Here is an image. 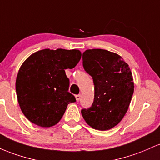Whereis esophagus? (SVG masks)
Listing matches in <instances>:
<instances>
[{
    "instance_id": "34e87169",
    "label": "esophagus",
    "mask_w": 160,
    "mask_h": 160,
    "mask_svg": "<svg viewBox=\"0 0 160 160\" xmlns=\"http://www.w3.org/2000/svg\"><path fill=\"white\" fill-rule=\"evenodd\" d=\"M81 98V95L80 94H76L75 95V99H76L77 101H78V100H80Z\"/></svg>"
}]
</instances>
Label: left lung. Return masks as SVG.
I'll return each instance as SVG.
<instances>
[{"label":"left lung","instance_id":"8db88e82","mask_svg":"<svg viewBox=\"0 0 160 160\" xmlns=\"http://www.w3.org/2000/svg\"><path fill=\"white\" fill-rule=\"evenodd\" d=\"M82 65L93 78L94 98L91 107L81 112L93 128L109 130L119 123L128 109L134 93L132 72L119 55L103 49L85 51Z\"/></svg>","mask_w":160,"mask_h":160}]
</instances>
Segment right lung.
<instances>
[{
	"label": "right lung",
	"mask_w": 160,
	"mask_h": 160,
	"mask_svg": "<svg viewBox=\"0 0 160 160\" xmlns=\"http://www.w3.org/2000/svg\"><path fill=\"white\" fill-rule=\"evenodd\" d=\"M78 50L44 49L33 53L21 66L16 91L21 110L35 125H56L69 103L76 101L68 91L69 80L65 69L79 62Z\"/></svg>",
	"instance_id": "add662e5"
}]
</instances>
